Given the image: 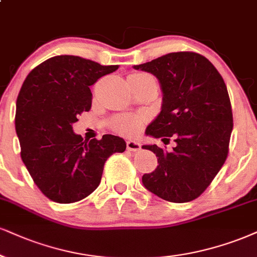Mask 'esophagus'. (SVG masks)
<instances>
[{"instance_id": "34e87169", "label": "esophagus", "mask_w": 257, "mask_h": 257, "mask_svg": "<svg viewBox=\"0 0 257 257\" xmlns=\"http://www.w3.org/2000/svg\"><path fill=\"white\" fill-rule=\"evenodd\" d=\"M126 147H127L128 151H139L141 150V144L136 141H127L126 143Z\"/></svg>"}]
</instances>
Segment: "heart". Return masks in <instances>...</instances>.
<instances>
[{"label": "heart", "mask_w": 257, "mask_h": 257, "mask_svg": "<svg viewBox=\"0 0 257 257\" xmlns=\"http://www.w3.org/2000/svg\"><path fill=\"white\" fill-rule=\"evenodd\" d=\"M149 77L145 74H135L132 75L130 78H143ZM144 120L141 116L136 115H121L119 118H116L112 122V127L114 131L119 132L123 136H134L138 132V130L142 127Z\"/></svg>", "instance_id": "heart-1"}]
</instances>
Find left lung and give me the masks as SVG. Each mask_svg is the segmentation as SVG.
<instances>
[{
	"instance_id": "obj_1",
	"label": "left lung",
	"mask_w": 257,
	"mask_h": 257,
	"mask_svg": "<svg viewBox=\"0 0 257 257\" xmlns=\"http://www.w3.org/2000/svg\"><path fill=\"white\" fill-rule=\"evenodd\" d=\"M155 75L163 93L162 109L147 135L175 142L172 151L157 145L143 149L156 154L158 166L144 174L145 188L170 202H188L211 185L229 154L233 127L225 82L214 65L195 52H173L135 65Z\"/></svg>"
}]
</instances>
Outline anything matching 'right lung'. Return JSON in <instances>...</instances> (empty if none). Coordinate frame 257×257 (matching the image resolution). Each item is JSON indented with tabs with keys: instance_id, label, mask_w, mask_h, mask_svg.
Masks as SVG:
<instances>
[{
	"instance_id": "add662e5",
	"label": "right lung",
	"mask_w": 257,
	"mask_h": 257,
	"mask_svg": "<svg viewBox=\"0 0 257 257\" xmlns=\"http://www.w3.org/2000/svg\"><path fill=\"white\" fill-rule=\"evenodd\" d=\"M118 68L56 56L36 66L22 84L15 112L21 158L50 200L71 204L87 198L100 185L107 158L125 151V141L116 136L88 142L72 130L90 109V85Z\"/></svg>"
}]
</instances>
